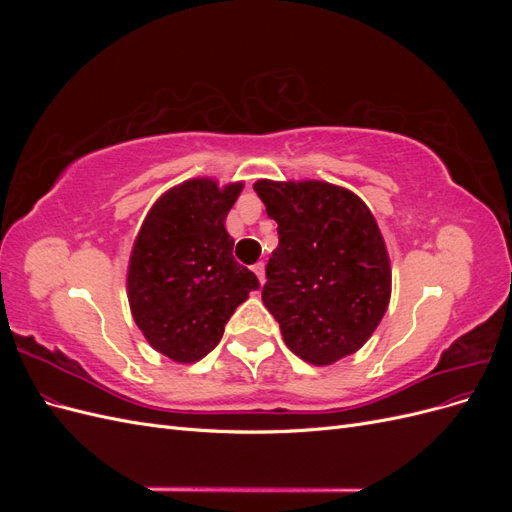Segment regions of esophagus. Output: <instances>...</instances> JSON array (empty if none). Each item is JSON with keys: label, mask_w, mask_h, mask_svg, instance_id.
Here are the masks:
<instances>
[{"label": "esophagus", "mask_w": 512, "mask_h": 512, "mask_svg": "<svg viewBox=\"0 0 512 512\" xmlns=\"http://www.w3.org/2000/svg\"><path fill=\"white\" fill-rule=\"evenodd\" d=\"M252 271L256 273L258 282H260V284H265V262H256V265L252 267Z\"/></svg>", "instance_id": "esophagus-1"}]
</instances>
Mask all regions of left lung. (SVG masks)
<instances>
[{"label":"left lung","instance_id":"left-lung-1","mask_svg":"<svg viewBox=\"0 0 512 512\" xmlns=\"http://www.w3.org/2000/svg\"><path fill=\"white\" fill-rule=\"evenodd\" d=\"M254 190L277 222L262 303L286 346L312 365L359 350L391 301V260L369 207L327 181H269Z\"/></svg>","mask_w":512,"mask_h":512}]
</instances>
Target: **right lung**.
Wrapping results in <instances>:
<instances>
[{
	"mask_svg": "<svg viewBox=\"0 0 512 512\" xmlns=\"http://www.w3.org/2000/svg\"><path fill=\"white\" fill-rule=\"evenodd\" d=\"M243 183L190 179L162 194L138 230L128 265L134 322L153 350L194 363L220 344L224 324L258 288L232 256L226 215Z\"/></svg>",
	"mask_w": 512,
	"mask_h": 512,
	"instance_id": "obj_1",
	"label": "right lung"
}]
</instances>
